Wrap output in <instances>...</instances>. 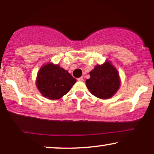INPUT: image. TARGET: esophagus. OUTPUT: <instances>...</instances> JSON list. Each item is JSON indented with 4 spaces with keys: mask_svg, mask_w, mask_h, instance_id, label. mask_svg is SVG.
<instances>
[{
    "mask_svg": "<svg viewBox=\"0 0 154 154\" xmlns=\"http://www.w3.org/2000/svg\"><path fill=\"white\" fill-rule=\"evenodd\" d=\"M78 81H83V77H80L78 79Z\"/></svg>",
    "mask_w": 154,
    "mask_h": 154,
    "instance_id": "1",
    "label": "esophagus"
}]
</instances>
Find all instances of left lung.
I'll return each mask as SVG.
<instances>
[{"mask_svg": "<svg viewBox=\"0 0 154 154\" xmlns=\"http://www.w3.org/2000/svg\"><path fill=\"white\" fill-rule=\"evenodd\" d=\"M90 78L85 81L86 86L94 96L100 99L112 97L120 86L119 73L110 62L97 65L90 72Z\"/></svg>", "mask_w": 154, "mask_h": 154, "instance_id": "8db88e82", "label": "left lung"}]
</instances>
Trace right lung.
<instances>
[{
    "label": "right lung",
    "instance_id": "1",
    "mask_svg": "<svg viewBox=\"0 0 154 154\" xmlns=\"http://www.w3.org/2000/svg\"><path fill=\"white\" fill-rule=\"evenodd\" d=\"M76 80L59 65L48 64L40 69L36 85L45 97L58 100L68 92Z\"/></svg>",
    "mask_w": 154,
    "mask_h": 154
}]
</instances>
